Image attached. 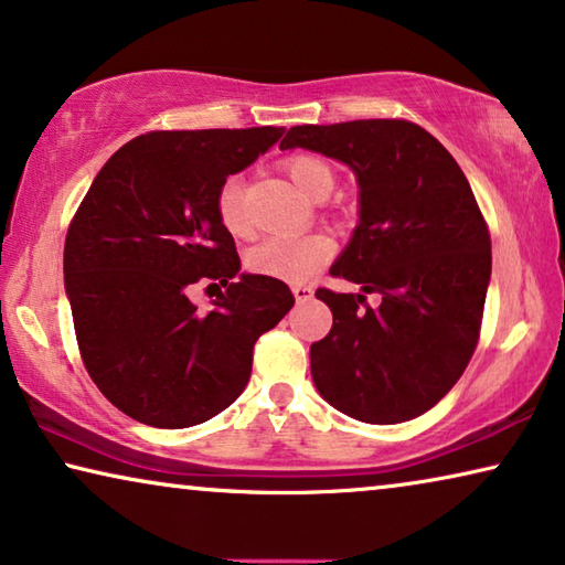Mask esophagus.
<instances>
[{
    "mask_svg": "<svg viewBox=\"0 0 565 565\" xmlns=\"http://www.w3.org/2000/svg\"><path fill=\"white\" fill-rule=\"evenodd\" d=\"M291 294H294V299H297V301H309L311 297H315V289H311V286H305V284H294Z\"/></svg>",
    "mask_w": 565,
    "mask_h": 565,
    "instance_id": "1",
    "label": "esophagus"
}]
</instances>
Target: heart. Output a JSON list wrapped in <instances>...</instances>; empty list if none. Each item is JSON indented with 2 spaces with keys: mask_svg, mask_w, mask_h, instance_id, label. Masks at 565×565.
Returning a JSON list of instances; mask_svg holds the SVG:
<instances>
[{
  "mask_svg": "<svg viewBox=\"0 0 565 565\" xmlns=\"http://www.w3.org/2000/svg\"><path fill=\"white\" fill-rule=\"evenodd\" d=\"M291 182L307 198L330 195L334 188L332 167L315 154H299L286 162ZM217 217L231 233H246L248 221L243 210V182L241 177H228L217 190ZM332 256V241L322 233H276L260 241L248 254V268L260 276H271L279 281H307L327 258Z\"/></svg>",
  "mask_w": 565,
  "mask_h": 565,
  "instance_id": "heart-1",
  "label": "heart"
}]
</instances>
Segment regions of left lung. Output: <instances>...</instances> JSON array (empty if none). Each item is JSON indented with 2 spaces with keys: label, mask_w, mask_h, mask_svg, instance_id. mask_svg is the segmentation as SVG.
<instances>
[{
  "label": "left lung",
  "mask_w": 565,
  "mask_h": 565,
  "mask_svg": "<svg viewBox=\"0 0 565 565\" xmlns=\"http://www.w3.org/2000/svg\"><path fill=\"white\" fill-rule=\"evenodd\" d=\"M279 149L348 164L358 225L330 268L360 294L317 289L332 330L309 348L311 381L344 416L401 424L454 388L477 348L492 276L484 217L461 167L411 121L305 124ZM382 294V307L364 294Z\"/></svg>",
  "instance_id": "obj_1"
}]
</instances>
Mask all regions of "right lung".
Here are the masks:
<instances>
[{"instance_id":"1","label":"right lung","mask_w":565,"mask_h":565,"mask_svg":"<svg viewBox=\"0 0 565 565\" xmlns=\"http://www.w3.org/2000/svg\"><path fill=\"white\" fill-rule=\"evenodd\" d=\"M284 126L151 131L100 167L65 238L75 337L98 391L134 420L188 428L246 388L254 344L294 307L289 286L243 274L217 190L281 139ZM225 285L214 307L198 280Z\"/></svg>"}]
</instances>
